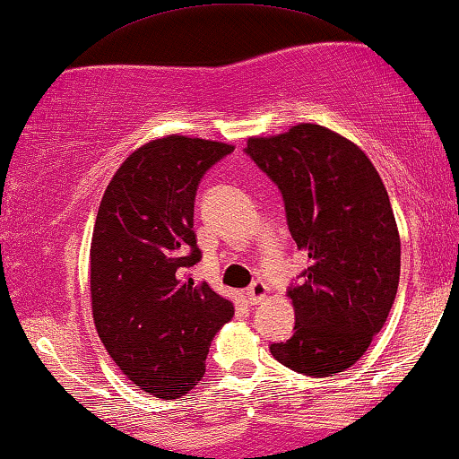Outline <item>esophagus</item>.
Instances as JSON below:
<instances>
[{"label":"esophagus","mask_w":459,"mask_h":459,"mask_svg":"<svg viewBox=\"0 0 459 459\" xmlns=\"http://www.w3.org/2000/svg\"><path fill=\"white\" fill-rule=\"evenodd\" d=\"M246 294H248V300H250V304H258V302H263L264 298H267V294H269V290H267V285H264L263 281H255L248 288V291H246Z\"/></svg>","instance_id":"1"}]
</instances>
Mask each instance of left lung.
I'll return each mask as SVG.
<instances>
[{
	"label": "left lung",
	"instance_id": "left-lung-1",
	"mask_svg": "<svg viewBox=\"0 0 459 459\" xmlns=\"http://www.w3.org/2000/svg\"><path fill=\"white\" fill-rule=\"evenodd\" d=\"M246 144L281 190L290 234L310 261L288 291L294 335L271 354L302 375L342 373L368 350L397 294L402 242L387 190L367 152L325 126Z\"/></svg>",
	"mask_w": 459,
	"mask_h": 459
}]
</instances>
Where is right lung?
Masks as SVG:
<instances>
[{
	"mask_svg": "<svg viewBox=\"0 0 459 459\" xmlns=\"http://www.w3.org/2000/svg\"><path fill=\"white\" fill-rule=\"evenodd\" d=\"M234 144L169 134L119 165L99 204L91 240V308L119 370L161 400L188 394L209 345L234 307L207 281L182 277L201 261L195 195Z\"/></svg>",
	"mask_w": 459,
	"mask_h": 459,
	"instance_id": "right-lung-1",
	"label": "right lung"
}]
</instances>
